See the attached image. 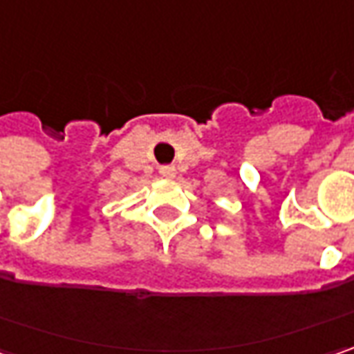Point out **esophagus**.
<instances>
[{"instance_id": "obj_1", "label": "esophagus", "mask_w": 354, "mask_h": 354, "mask_svg": "<svg viewBox=\"0 0 354 354\" xmlns=\"http://www.w3.org/2000/svg\"><path fill=\"white\" fill-rule=\"evenodd\" d=\"M160 174L162 178H174L176 176V168L174 166H164V168H160Z\"/></svg>"}]
</instances>
